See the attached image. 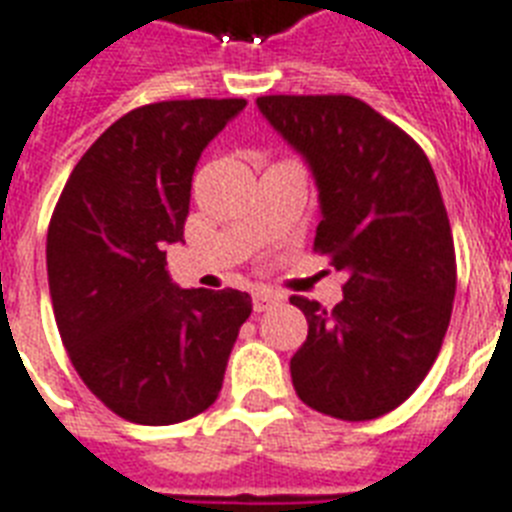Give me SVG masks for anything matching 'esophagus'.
Returning a JSON list of instances; mask_svg holds the SVG:
<instances>
[{"mask_svg":"<svg viewBox=\"0 0 512 512\" xmlns=\"http://www.w3.org/2000/svg\"><path fill=\"white\" fill-rule=\"evenodd\" d=\"M279 303H281V297L268 292V289H255V292H252V308H255L257 313L271 311V308H276Z\"/></svg>","mask_w":512,"mask_h":512,"instance_id":"obj_1","label":"esophagus"}]
</instances>
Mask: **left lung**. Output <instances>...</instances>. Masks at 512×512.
<instances>
[{"instance_id":"8db88e82","label":"left lung","mask_w":512,"mask_h":512,"mask_svg":"<svg viewBox=\"0 0 512 512\" xmlns=\"http://www.w3.org/2000/svg\"><path fill=\"white\" fill-rule=\"evenodd\" d=\"M257 108L311 167L321 207L313 249L345 273L332 311L289 297L308 319L292 385L337 420L382 417L425 380L452 319L457 263L436 172L364 100L265 95Z\"/></svg>"}]
</instances>
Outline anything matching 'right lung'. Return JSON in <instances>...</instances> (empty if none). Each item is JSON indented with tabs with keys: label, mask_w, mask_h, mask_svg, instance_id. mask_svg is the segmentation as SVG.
<instances>
[{
	"label": "right lung",
	"mask_w": 512,
	"mask_h": 512,
	"mask_svg": "<svg viewBox=\"0 0 512 512\" xmlns=\"http://www.w3.org/2000/svg\"><path fill=\"white\" fill-rule=\"evenodd\" d=\"M244 98L164 100L116 119L79 159L47 231L60 340L84 385L138 425L215 404L252 297L180 289L167 244L183 241L191 180Z\"/></svg>",
	"instance_id": "add662e5"
}]
</instances>
